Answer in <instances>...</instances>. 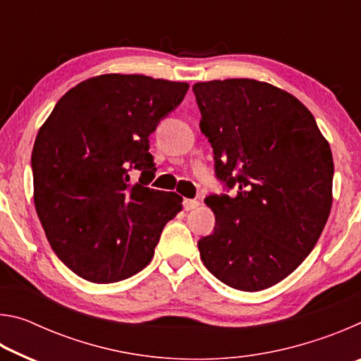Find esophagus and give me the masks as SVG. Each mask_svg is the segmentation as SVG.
Wrapping results in <instances>:
<instances>
[{
    "instance_id": "obj_1",
    "label": "esophagus",
    "mask_w": 361,
    "mask_h": 361,
    "mask_svg": "<svg viewBox=\"0 0 361 361\" xmlns=\"http://www.w3.org/2000/svg\"><path fill=\"white\" fill-rule=\"evenodd\" d=\"M199 205H200V202L197 199H185V200H183V207H185V210H194V209H197Z\"/></svg>"
}]
</instances>
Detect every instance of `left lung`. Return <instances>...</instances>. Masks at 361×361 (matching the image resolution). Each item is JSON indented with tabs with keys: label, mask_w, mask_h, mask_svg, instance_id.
Masks as SVG:
<instances>
[{
	"label": "left lung",
	"mask_w": 361,
	"mask_h": 361,
	"mask_svg": "<svg viewBox=\"0 0 361 361\" xmlns=\"http://www.w3.org/2000/svg\"><path fill=\"white\" fill-rule=\"evenodd\" d=\"M215 175L235 195L212 194V234L197 242L205 267L231 288L259 291L312 252L333 202V156L296 97L255 79L192 85Z\"/></svg>",
	"instance_id": "1"
}]
</instances>
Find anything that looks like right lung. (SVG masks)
I'll return each instance as SVG.
<instances>
[{
	"label": "right lung",
	"mask_w": 361,
	"mask_h": 361,
	"mask_svg": "<svg viewBox=\"0 0 361 361\" xmlns=\"http://www.w3.org/2000/svg\"><path fill=\"white\" fill-rule=\"evenodd\" d=\"M189 89L143 75H102L57 102L32 152L35 207L56 255L94 283L149 264L161 232L181 210L154 178L149 135ZM130 171H140L133 185Z\"/></svg>",
	"instance_id": "1"
}]
</instances>
